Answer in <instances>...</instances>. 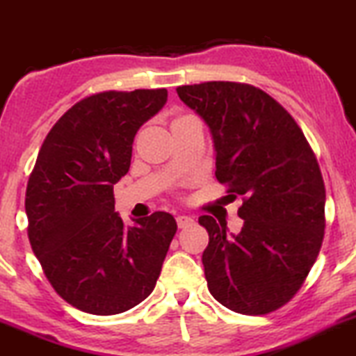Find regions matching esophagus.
Segmentation results:
<instances>
[{"label":"esophagus","instance_id":"34e87169","mask_svg":"<svg viewBox=\"0 0 356 356\" xmlns=\"http://www.w3.org/2000/svg\"><path fill=\"white\" fill-rule=\"evenodd\" d=\"M195 219L191 216H186V214H179L177 216V225L179 228H186V227H191L193 225Z\"/></svg>","mask_w":356,"mask_h":356}]
</instances>
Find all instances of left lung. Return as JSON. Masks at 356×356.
I'll return each instance as SVG.
<instances>
[{"mask_svg":"<svg viewBox=\"0 0 356 356\" xmlns=\"http://www.w3.org/2000/svg\"><path fill=\"white\" fill-rule=\"evenodd\" d=\"M211 131L216 179L242 197L238 234L200 216L209 245L202 254L212 297L242 314L286 304L316 261L325 232L320 165L290 114L261 89L237 82L177 88Z\"/></svg>","mask_w":356,"mask_h":356,"instance_id":"left-lung-1","label":"left lung"}]
</instances>
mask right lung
Returning a JSON list of instances; mask_svg holds the SVG:
<instances>
[{
  "label": "right lung",
  "mask_w": 356,
  "mask_h": 356,
  "mask_svg": "<svg viewBox=\"0 0 356 356\" xmlns=\"http://www.w3.org/2000/svg\"><path fill=\"white\" fill-rule=\"evenodd\" d=\"M167 98V89H135L81 99L38 152L26 189L28 237L52 288L84 313L119 314L145 300L177 232L168 212L124 227L114 207L133 138Z\"/></svg>",
  "instance_id": "add662e5"
}]
</instances>
